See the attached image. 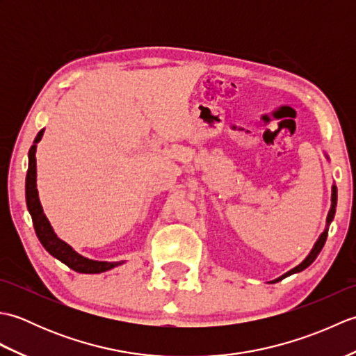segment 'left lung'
<instances>
[{"instance_id": "left-lung-1", "label": "left lung", "mask_w": 356, "mask_h": 356, "mask_svg": "<svg viewBox=\"0 0 356 356\" xmlns=\"http://www.w3.org/2000/svg\"><path fill=\"white\" fill-rule=\"evenodd\" d=\"M324 156H326V159L329 161V156H327L326 153H324ZM330 202H332V205H330L329 214H327V218H326V228H324V231L320 234L318 240L315 241V245H314V248L311 249V252L307 254L306 259H305L303 261H301V263L298 264V266H295V268H292L291 270H287L286 274H283L282 277L272 280L270 283H277V282H280V280H283V278L289 277V275H292V274H297V272L305 270L307 266H311V264L315 261L316 257H318V254L321 252V249H323L324 243H326L327 232H329V226H330L332 220H334V217H335V211H337V186H335V185H332V197H330Z\"/></svg>"}]
</instances>
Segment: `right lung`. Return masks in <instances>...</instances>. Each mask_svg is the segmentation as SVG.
I'll use <instances>...</instances> for the list:
<instances>
[{
  "instance_id": "1",
  "label": "right lung",
  "mask_w": 356,
  "mask_h": 356,
  "mask_svg": "<svg viewBox=\"0 0 356 356\" xmlns=\"http://www.w3.org/2000/svg\"><path fill=\"white\" fill-rule=\"evenodd\" d=\"M44 134V128L36 134L33 140V145L29 149V170H27V177H26V202H27V209L30 216H32L33 228L38 238H40L41 245L44 246L45 251L50 255L55 257L59 261L67 264L70 269L79 272V274H101V272L110 270L113 268L119 266L125 261H97V260H90L87 257H82L78 254L74 249L67 245L64 240L56 236V232L53 231L49 218L45 217L40 197H38V190H36V147L38 142L41 140Z\"/></svg>"
}]
</instances>
